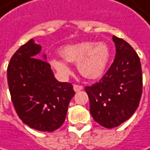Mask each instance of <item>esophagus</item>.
<instances>
[{
	"label": "esophagus",
	"instance_id": "esophagus-1",
	"mask_svg": "<svg viewBox=\"0 0 150 150\" xmlns=\"http://www.w3.org/2000/svg\"><path fill=\"white\" fill-rule=\"evenodd\" d=\"M83 89V87L82 86V85H78V84H74V91H82Z\"/></svg>",
	"mask_w": 150,
	"mask_h": 150
}]
</instances>
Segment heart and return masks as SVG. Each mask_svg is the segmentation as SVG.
Wrapping results in <instances>:
<instances>
[{"mask_svg":"<svg viewBox=\"0 0 150 150\" xmlns=\"http://www.w3.org/2000/svg\"><path fill=\"white\" fill-rule=\"evenodd\" d=\"M60 56L67 62L77 64L79 73L85 78H100L108 67L110 53L105 42H82L69 44L59 50ZM50 66L62 76H67L70 69L66 62L51 59Z\"/></svg>","mask_w":150,"mask_h":150,"instance_id":"obj_1","label":"heart"}]
</instances>
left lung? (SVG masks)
<instances>
[{"label": "left lung", "mask_w": 150, "mask_h": 150, "mask_svg": "<svg viewBox=\"0 0 150 150\" xmlns=\"http://www.w3.org/2000/svg\"><path fill=\"white\" fill-rule=\"evenodd\" d=\"M116 54L101 79L85 87L93 119L106 128L128 120L142 94V65L136 51L125 40L113 36Z\"/></svg>", "instance_id": "8db88e82"}]
</instances>
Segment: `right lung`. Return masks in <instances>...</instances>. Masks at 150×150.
I'll list each match as a JSON object with an SVG mask.
<instances>
[{
	"instance_id": "add662e5",
	"label": "right lung",
	"mask_w": 150,
	"mask_h": 150,
	"mask_svg": "<svg viewBox=\"0 0 150 150\" xmlns=\"http://www.w3.org/2000/svg\"><path fill=\"white\" fill-rule=\"evenodd\" d=\"M41 49L31 39L14 53L8 84L19 118L37 131L53 132L63 125L74 91L72 83L57 81L45 55L39 59Z\"/></svg>"
}]
</instances>
